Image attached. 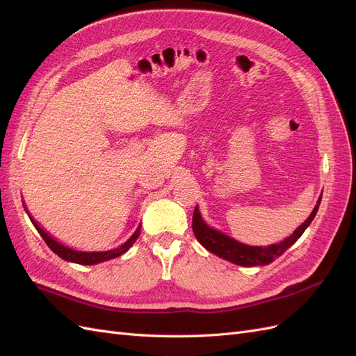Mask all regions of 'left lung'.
<instances>
[{
  "label": "left lung",
  "instance_id": "obj_1",
  "mask_svg": "<svg viewBox=\"0 0 356 356\" xmlns=\"http://www.w3.org/2000/svg\"><path fill=\"white\" fill-rule=\"evenodd\" d=\"M322 195L318 199L316 207L312 211L309 215V218L294 230V233L286 238L285 241L273 243L268 246H250L241 243L238 241H234L229 238L227 234H224L218 230H215L202 220V215L199 212V208H195V212H193V232H195L196 239L207 248V250L215 255H218L220 258H224L233 264L243 266V267H255V266H266L275 261L277 257H281L291 245H294L301 234L305 233V230L309 227L310 222L314 221L315 215L318 212L319 203H321Z\"/></svg>",
  "mask_w": 356,
  "mask_h": 356
}]
</instances>
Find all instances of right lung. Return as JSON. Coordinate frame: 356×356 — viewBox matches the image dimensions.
<instances>
[{
	"label": "right lung",
	"instance_id": "obj_1",
	"mask_svg": "<svg viewBox=\"0 0 356 356\" xmlns=\"http://www.w3.org/2000/svg\"><path fill=\"white\" fill-rule=\"evenodd\" d=\"M28 212V211H26ZM29 215V213H28ZM29 218L32 221V224H34V227L37 229V232L41 234V238L44 239V242L47 243V246L50 248V250L58 254L62 260L65 261H71V263H77V264H83V266H90V264H98V263H102V261H106V260H113V258L115 257H120L122 254H124L129 248H131L135 241L139 238V233H141V225L136 229V232L129 238L122 246L115 248V250H110V251H99V252H84V251H75L72 250V248H68L65 245H62L60 242H58L56 239H53L49 233H46V230H42L38 222L31 217Z\"/></svg>",
	"mask_w": 356,
	"mask_h": 356
}]
</instances>
